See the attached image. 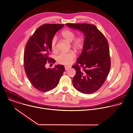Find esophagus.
Instances as JSON below:
<instances>
[{"label": "esophagus", "instance_id": "esophagus-1", "mask_svg": "<svg viewBox=\"0 0 133 133\" xmlns=\"http://www.w3.org/2000/svg\"><path fill=\"white\" fill-rule=\"evenodd\" d=\"M70 68H71V66H69V65H67V66H65V69L66 70L69 69Z\"/></svg>", "mask_w": 133, "mask_h": 133}]
</instances>
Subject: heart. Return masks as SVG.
Returning a JSON list of instances; mask_svg holds the SVG:
<instances>
[{"label":"heart","mask_w":133,"mask_h":133,"mask_svg":"<svg viewBox=\"0 0 133 133\" xmlns=\"http://www.w3.org/2000/svg\"><path fill=\"white\" fill-rule=\"evenodd\" d=\"M62 36L68 42H71V45L77 50H80L83 44V39L81 37H75V33L69 29L64 30L62 32ZM57 38L56 36H54L51 42V49L53 52H56L57 48ZM76 57L75 53L70 51L68 52H62L59 53L56 58L58 63L62 65H68L72 63L74 58Z\"/></svg>","instance_id":"b5f03b06"}]
</instances>
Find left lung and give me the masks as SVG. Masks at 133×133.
Listing matches in <instances>:
<instances>
[{
	"instance_id": "1",
	"label": "left lung",
	"mask_w": 133,
	"mask_h": 133,
	"mask_svg": "<svg viewBox=\"0 0 133 133\" xmlns=\"http://www.w3.org/2000/svg\"><path fill=\"white\" fill-rule=\"evenodd\" d=\"M66 25L81 30L85 35L82 52L77 64L72 66L76 71L72 79L74 87L82 93H94L102 87L110 71L111 59L108 41L93 24Z\"/></svg>"
}]
</instances>
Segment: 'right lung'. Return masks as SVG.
I'll use <instances>...</instances> for the list:
<instances>
[{
	"instance_id": "right-lung-1",
	"label": "right lung",
	"mask_w": 133,
	"mask_h": 133,
	"mask_svg": "<svg viewBox=\"0 0 133 133\" xmlns=\"http://www.w3.org/2000/svg\"><path fill=\"white\" fill-rule=\"evenodd\" d=\"M64 24H45L40 26L28 39L24 53V70L34 88L40 92H48L56 88L65 70L64 65L45 68L46 62L55 63L49 57L51 42L56 32Z\"/></svg>"
}]
</instances>
